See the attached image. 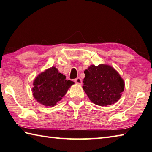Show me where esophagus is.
Segmentation results:
<instances>
[{
	"mask_svg": "<svg viewBox=\"0 0 152 152\" xmlns=\"http://www.w3.org/2000/svg\"><path fill=\"white\" fill-rule=\"evenodd\" d=\"M74 82H75L76 84H82V80H81V78H76V79H74Z\"/></svg>",
	"mask_w": 152,
	"mask_h": 152,
	"instance_id": "obj_1",
	"label": "esophagus"
}]
</instances>
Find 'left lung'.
Returning a JSON list of instances; mask_svg holds the SVG:
<instances>
[{"mask_svg":"<svg viewBox=\"0 0 152 152\" xmlns=\"http://www.w3.org/2000/svg\"><path fill=\"white\" fill-rule=\"evenodd\" d=\"M82 86L91 102L100 106L115 103L124 91V82L114 68L107 64L91 65L84 71Z\"/></svg>","mask_w":152,"mask_h":152,"instance_id":"8db88e82","label":"left lung"}]
</instances>
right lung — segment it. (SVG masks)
Masks as SVG:
<instances>
[{
    "label": "right lung",
    "instance_id": "right-lung-1",
    "mask_svg": "<svg viewBox=\"0 0 152 152\" xmlns=\"http://www.w3.org/2000/svg\"><path fill=\"white\" fill-rule=\"evenodd\" d=\"M74 82L66 80V76L58 72L57 68H48L35 78L33 96L45 106L53 107L60 101Z\"/></svg>",
    "mask_w": 152,
    "mask_h": 152
}]
</instances>
